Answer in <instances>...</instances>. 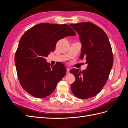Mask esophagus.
Segmentation results:
<instances>
[{
	"label": "esophagus",
	"instance_id": "34e87169",
	"mask_svg": "<svg viewBox=\"0 0 128 128\" xmlns=\"http://www.w3.org/2000/svg\"><path fill=\"white\" fill-rule=\"evenodd\" d=\"M70 73V69L67 68V74H69Z\"/></svg>",
	"mask_w": 128,
	"mask_h": 128
}]
</instances>
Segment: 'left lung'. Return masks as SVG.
Masks as SVG:
<instances>
[{"mask_svg":"<svg viewBox=\"0 0 128 128\" xmlns=\"http://www.w3.org/2000/svg\"><path fill=\"white\" fill-rule=\"evenodd\" d=\"M70 26L77 32L82 44L80 59H86V70H70L75 77L70 88L76 97L85 99L94 97L105 85L113 64V55L106 34L91 22Z\"/></svg>","mask_w":128,"mask_h":128,"instance_id":"obj_1","label":"left lung"}]
</instances>
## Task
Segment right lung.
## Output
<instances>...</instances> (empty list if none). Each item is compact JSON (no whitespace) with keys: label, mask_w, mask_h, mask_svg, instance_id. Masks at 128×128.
<instances>
[{"label":"right lung","mask_w":128,"mask_h":128,"mask_svg":"<svg viewBox=\"0 0 128 128\" xmlns=\"http://www.w3.org/2000/svg\"><path fill=\"white\" fill-rule=\"evenodd\" d=\"M75 35L69 25L48 23L34 26L23 34L15 53V64L19 82L26 92L42 98L54 91L67 69L61 62L51 67L45 58L54 51L58 40Z\"/></svg>","instance_id":"obj_1"}]
</instances>
